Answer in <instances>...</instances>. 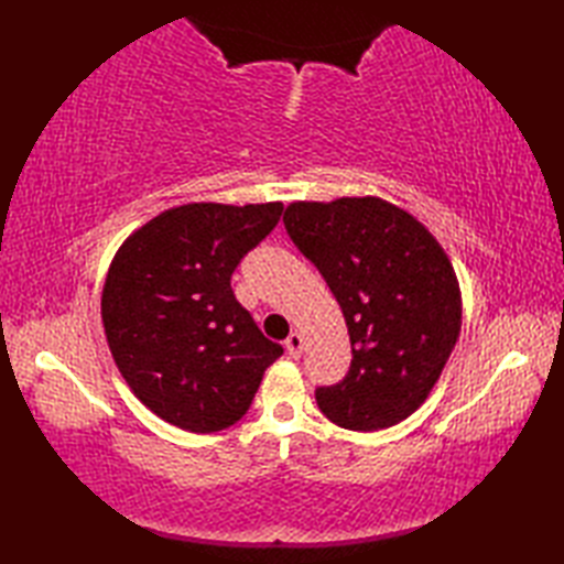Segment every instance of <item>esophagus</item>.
<instances>
[{
  "label": "esophagus",
  "instance_id": "esophagus-1",
  "mask_svg": "<svg viewBox=\"0 0 564 564\" xmlns=\"http://www.w3.org/2000/svg\"><path fill=\"white\" fill-rule=\"evenodd\" d=\"M303 346H305V341H303V334L301 332H293L291 337L285 339V349H289V354L293 358H301L303 356Z\"/></svg>",
  "mask_w": 564,
  "mask_h": 564
}]
</instances>
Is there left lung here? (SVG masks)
<instances>
[{"label": "left lung", "mask_w": 564, "mask_h": 564, "mask_svg": "<svg viewBox=\"0 0 564 564\" xmlns=\"http://www.w3.org/2000/svg\"><path fill=\"white\" fill-rule=\"evenodd\" d=\"M283 223L349 327V373L315 390L317 406L351 431L394 426L426 400L458 341L460 289L446 251L373 196L291 203Z\"/></svg>", "instance_id": "left-lung-1"}]
</instances>
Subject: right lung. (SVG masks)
Instances as JSON below:
<instances>
[{
  "mask_svg": "<svg viewBox=\"0 0 564 564\" xmlns=\"http://www.w3.org/2000/svg\"><path fill=\"white\" fill-rule=\"evenodd\" d=\"M281 213L283 203H188L142 225L113 257L106 339L130 390L164 422L194 434L232 426L283 354L230 285Z\"/></svg>",
  "mask_w": 564,
  "mask_h": 564,
  "instance_id": "add662e5",
  "label": "right lung"
}]
</instances>
